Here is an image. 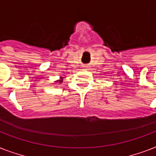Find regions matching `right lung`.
Masks as SVG:
<instances>
[{"mask_svg": "<svg viewBox=\"0 0 156 156\" xmlns=\"http://www.w3.org/2000/svg\"><path fill=\"white\" fill-rule=\"evenodd\" d=\"M61 82H62V80H61V81H60V83H61Z\"/></svg>", "mask_w": 156, "mask_h": 156, "instance_id": "obj_1", "label": "right lung"}]
</instances>
